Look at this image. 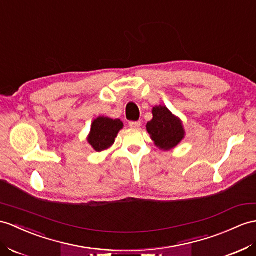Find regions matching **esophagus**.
<instances>
[{
  "label": "esophagus",
  "instance_id": "esophagus-1",
  "mask_svg": "<svg viewBox=\"0 0 256 256\" xmlns=\"http://www.w3.org/2000/svg\"><path fill=\"white\" fill-rule=\"evenodd\" d=\"M129 127L134 129H139L141 127L140 122H129Z\"/></svg>",
  "mask_w": 256,
  "mask_h": 256
}]
</instances>
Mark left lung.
Returning a JSON list of instances; mask_svg holds the SVG:
<instances>
[{
  "mask_svg": "<svg viewBox=\"0 0 256 256\" xmlns=\"http://www.w3.org/2000/svg\"><path fill=\"white\" fill-rule=\"evenodd\" d=\"M153 120L146 124L148 132L160 148L170 150L184 139L182 124L166 106L153 108Z\"/></svg>",
  "mask_w": 256,
  "mask_h": 256,
  "instance_id": "1",
  "label": "left lung"
}]
</instances>
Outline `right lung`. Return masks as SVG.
Here are the masks:
<instances>
[{"instance_id": "right-lung-1", "label": "right lung", "mask_w": 256, "mask_h": 256, "mask_svg": "<svg viewBox=\"0 0 256 256\" xmlns=\"http://www.w3.org/2000/svg\"><path fill=\"white\" fill-rule=\"evenodd\" d=\"M122 128V122L120 120H110L104 116L98 117L92 122L88 141L96 151L101 152L113 144L118 132Z\"/></svg>"}]
</instances>
